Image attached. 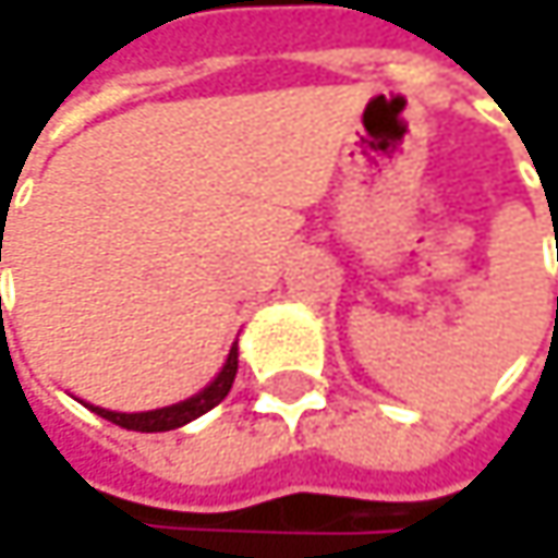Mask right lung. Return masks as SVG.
<instances>
[{
	"mask_svg": "<svg viewBox=\"0 0 558 558\" xmlns=\"http://www.w3.org/2000/svg\"><path fill=\"white\" fill-rule=\"evenodd\" d=\"M235 372H239V345L229 349V359H226L222 372H219L206 388L199 390V393H193V397H186V400H180V403H170V407H161V410H148V413H116V410H102V407H89V403H86V407H89L96 416H102V420H109V423H116V426H122V429L168 433V429H177V426H183V423L203 416V413L213 410L216 403H222L226 393L232 390Z\"/></svg>",
	"mask_w": 558,
	"mask_h": 558,
	"instance_id": "right-lung-1",
	"label": "right lung"
}]
</instances>
